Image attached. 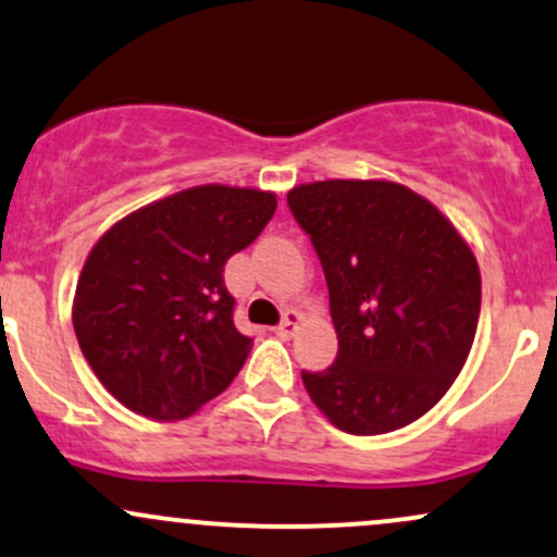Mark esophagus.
I'll list each match as a JSON object with an SVG mask.
<instances>
[{"instance_id":"1","label":"esophagus","mask_w":557,"mask_h":557,"mask_svg":"<svg viewBox=\"0 0 557 557\" xmlns=\"http://www.w3.org/2000/svg\"><path fill=\"white\" fill-rule=\"evenodd\" d=\"M301 322H304L301 311L288 309V311H285L283 322H280V325L274 327V333H277L280 338H293V335H296V330H298V325H301Z\"/></svg>"}]
</instances>
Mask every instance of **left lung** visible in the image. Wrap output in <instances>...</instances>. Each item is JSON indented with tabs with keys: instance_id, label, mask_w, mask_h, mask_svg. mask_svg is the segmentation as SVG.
<instances>
[{
	"instance_id": "8db88e82",
	"label": "left lung",
	"mask_w": 557,
	"mask_h": 557,
	"mask_svg": "<svg viewBox=\"0 0 557 557\" xmlns=\"http://www.w3.org/2000/svg\"><path fill=\"white\" fill-rule=\"evenodd\" d=\"M288 206L322 261L338 335L335 362L301 372L311 401L354 436L414 423L447 394L473 346V250L399 182H309L290 189Z\"/></svg>"
}]
</instances>
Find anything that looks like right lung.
<instances>
[{
	"mask_svg": "<svg viewBox=\"0 0 557 557\" xmlns=\"http://www.w3.org/2000/svg\"><path fill=\"white\" fill-rule=\"evenodd\" d=\"M277 209L274 193L200 185L115 222L84 261L73 330L115 399L152 420H182L222 394L250 338L232 322L224 264Z\"/></svg>",
	"mask_w": 557,
	"mask_h": 557,
	"instance_id": "add662e5",
	"label": "right lung"
}]
</instances>
